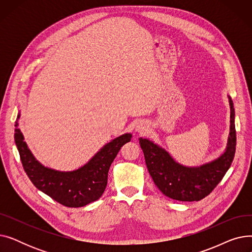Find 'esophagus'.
I'll return each mask as SVG.
<instances>
[{
	"label": "esophagus",
	"instance_id": "1",
	"mask_svg": "<svg viewBox=\"0 0 252 252\" xmlns=\"http://www.w3.org/2000/svg\"><path fill=\"white\" fill-rule=\"evenodd\" d=\"M136 129H137L138 131H144L145 129H146V126H145L144 123H140V124H138Z\"/></svg>",
	"mask_w": 252,
	"mask_h": 252
}]
</instances>
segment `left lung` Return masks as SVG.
<instances>
[{"mask_svg":"<svg viewBox=\"0 0 252 252\" xmlns=\"http://www.w3.org/2000/svg\"><path fill=\"white\" fill-rule=\"evenodd\" d=\"M231 126L228 144L217 159L200 166H184L148 139L140 138L145 161L154 184L165 196L179 201H199L218 186L230 168L236 151L235 110L229 97Z\"/></svg>","mask_w":252,"mask_h":252,"instance_id":"obj_1","label":"left lung"}]
</instances>
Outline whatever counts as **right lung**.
<instances>
[{"label":"right lung","instance_id":"add662e5","mask_svg":"<svg viewBox=\"0 0 252 252\" xmlns=\"http://www.w3.org/2000/svg\"><path fill=\"white\" fill-rule=\"evenodd\" d=\"M15 122V144L26 175L39 190L52 199L67 207H82L98 200L107 186L108 171L121 148L131 139L125 134L113 139L101 148L84 166L72 171H59L39 163L18 128Z\"/></svg>","mask_w":252,"mask_h":252}]
</instances>
